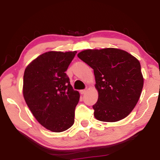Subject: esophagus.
Masks as SVG:
<instances>
[{
  "instance_id": "esophagus-1",
  "label": "esophagus",
  "mask_w": 160,
  "mask_h": 160,
  "mask_svg": "<svg viewBox=\"0 0 160 160\" xmlns=\"http://www.w3.org/2000/svg\"><path fill=\"white\" fill-rule=\"evenodd\" d=\"M86 92H87L86 89H82V90H80V93L82 94V95H83V94L86 93Z\"/></svg>"
}]
</instances>
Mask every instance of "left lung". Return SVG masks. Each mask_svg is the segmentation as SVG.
Wrapping results in <instances>:
<instances>
[{"label": "left lung", "mask_w": 160, "mask_h": 160, "mask_svg": "<svg viewBox=\"0 0 160 160\" xmlns=\"http://www.w3.org/2000/svg\"><path fill=\"white\" fill-rule=\"evenodd\" d=\"M78 58L94 70L97 102L94 116L101 122L119 121L130 114L143 87L140 62L124 50L115 48L87 49Z\"/></svg>", "instance_id": "1"}]
</instances>
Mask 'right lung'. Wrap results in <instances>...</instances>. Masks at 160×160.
<instances>
[{
    "label": "right lung",
    "mask_w": 160,
    "mask_h": 160,
    "mask_svg": "<svg viewBox=\"0 0 160 160\" xmlns=\"http://www.w3.org/2000/svg\"><path fill=\"white\" fill-rule=\"evenodd\" d=\"M77 52H48L25 68L23 96L37 121L47 130L60 132L74 123L79 92L65 71Z\"/></svg>",
    "instance_id": "right-lung-1"
}]
</instances>
